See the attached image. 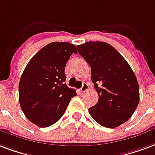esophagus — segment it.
Wrapping results in <instances>:
<instances>
[{
	"instance_id": "esophagus-1",
	"label": "esophagus",
	"mask_w": 155,
	"mask_h": 155,
	"mask_svg": "<svg viewBox=\"0 0 155 155\" xmlns=\"http://www.w3.org/2000/svg\"><path fill=\"white\" fill-rule=\"evenodd\" d=\"M88 89H89V85H88L86 83H84L81 89V94H84V93L86 92Z\"/></svg>"
}]
</instances>
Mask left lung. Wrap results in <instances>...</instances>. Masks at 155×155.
I'll return each instance as SVG.
<instances>
[{"label":"left lung","instance_id":"obj_1","mask_svg":"<svg viewBox=\"0 0 155 155\" xmlns=\"http://www.w3.org/2000/svg\"><path fill=\"white\" fill-rule=\"evenodd\" d=\"M78 52L91 67V80L98 101L89 108L98 124L114 128L131 117L140 101L136 74L125 58L105 42L78 45Z\"/></svg>","mask_w":155,"mask_h":155}]
</instances>
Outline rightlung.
<instances>
[{
    "mask_svg": "<svg viewBox=\"0 0 155 155\" xmlns=\"http://www.w3.org/2000/svg\"><path fill=\"white\" fill-rule=\"evenodd\" d=\"M74 44L53 42L32 57L20 77L19 100L26 117L39 127L56 123L63 116L75 90L65 83V67Z\"/></svg>",
    "mask_w": 155,
    "mask_h": 155,
    "instance_id": "1",
    "label": "right lung"
}]
</instances>
